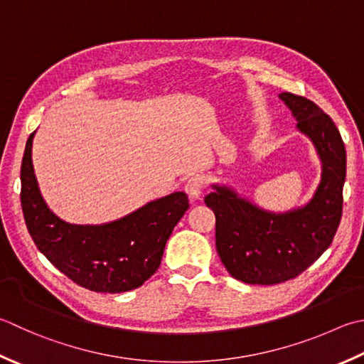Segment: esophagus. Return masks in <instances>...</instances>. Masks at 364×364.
<instances>
[{"instance_id":"esophagus-1","label":"esophagus","mask_w":364,"mask_h":364,"mask_svg":"<svg viewBox=\"0 0 364 364\" xmlns=\"http://www.w3.org/2000/svg\"><path fill=\"white\" fill-rule=\"evenodd\" d=\"M203 189H205V178L200 175L191 176L186 183V186H184V191H186L191 202L200 198V196L203 194Z\"/></svg>"}]
</instances>
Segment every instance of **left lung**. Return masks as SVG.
<instances>
[{
    "label": "left lung",
    "mask_w": 364,
    "mask_h": 364,
    "mask_svg": "<svg viewBox=\"0 0 364 364\" xmlns=\"http://www.w3.org/2000/svg\"><path fill=\"white\" fill-rule=\"evenodd\" d=\"M322 161V178L303 208L268 213L225 186L205 203L216 216V249L227 272L246 284L273 286L301 274L322 255L336 235L343 216L346 146L336 124L309 99L281 92Z\"/></svg>",
    "instance_id": "obj_1"
}]
</instances>
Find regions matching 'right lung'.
Segmentation results:
<instances>
[{
    "instance_id": "add662e5",
    "label": "right lung",
    "mask_w": 364,
    "mask_h": 364,
    "mask_svg": "<svg viewBox=\"0 0 364 364\" xmlns=\"http://www.w3.org/2000/svg\"><path fill=\"white\" fill-rule=\"evenodd\" d=\"M28 137L20 168V202L34 245L77 286L101 294L140 287L161 265L167 240L189 208L188 196L173 192L126 218L102 225H74L48 210L36 181Z\"/></svg>"
}]
</instances>
